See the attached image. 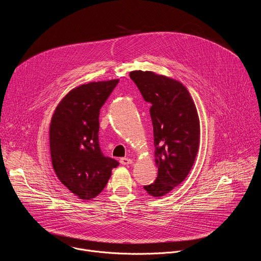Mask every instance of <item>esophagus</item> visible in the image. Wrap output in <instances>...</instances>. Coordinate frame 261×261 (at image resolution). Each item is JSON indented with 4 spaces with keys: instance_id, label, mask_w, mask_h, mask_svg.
I'll return each mask as SVG.
<instances>
[{
    "instance_id": "obj_1",
    "label": "esophagus",
    "mask_w": 261,
    "mask_h": 261,
    "mask_svg": "<svg viewBox=\"0 0 261 261\" xmlns=\"http://www.w3.org/2000/svg\"><path fill=\"white\" fill-rule=\"evenodd\" d=\"M120 162H121L122 165H130V164L133 163V160L129 159V158H121Z\"/></svg>"
}]
</instances>
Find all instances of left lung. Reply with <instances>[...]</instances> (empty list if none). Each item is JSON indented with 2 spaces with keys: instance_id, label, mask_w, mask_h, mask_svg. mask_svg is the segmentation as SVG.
<instances>
[{
  "instance_id": "8db88e82",
  "label": "left lung",
  "mask_w": 261,
  "mask_h": 261,
  "mask_svg": "<svg viewBox=\"0 0 261 261\" xmlns=\"http://www.w3.org/2000/svg\"><path fill=\"white\" fill-rule=\"evenodd\" d=\"M130 79L151 103L158 175L143 188L161 197L177 187L194 164L200 134L197 110L188 90L177 81L141 70L132 71Z\"/></svg>"
}]
</instances>
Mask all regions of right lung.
Here are the masks:
<instances>
[{
    "label": "right lung",
    "mask_w": 261,
    "mask_h": 261,
    "mask_svg": "<svg viewBox=\"0 0 261 261\" xmlns=\"http://www.w3.org/2000/svg\"><path fill=\"white\" fill-rule=\"evenodd\" d=\"M119 80L83 85L60 102L51 118L53 166L62 184L81 199L95 198L119 162L103 155L99 144L100 109Z\"/></svg>",
    "instance_id": "1"
}]
</instances>
